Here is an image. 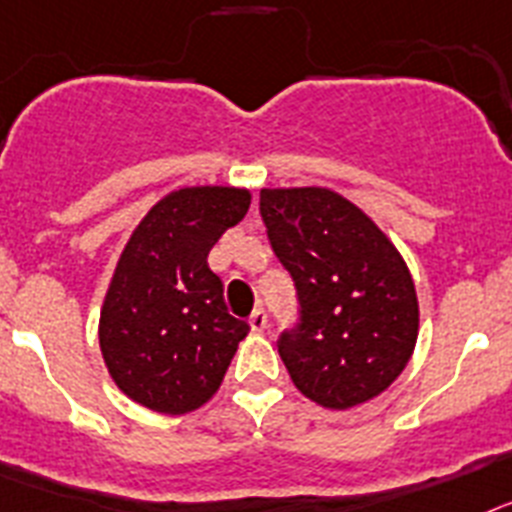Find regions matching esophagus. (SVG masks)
<instances>
[{"label":"esophagus","mask_w":512,"mask_h":512,"mask_svg":"<svg viewBox=\"0 0 512 512\" xmlns=\"http://www.w3.org/2000/svg\"><path fill=\"white\" fill-rule=\"evenodd\" d=\"M250 330L255 332V335H260V332L268 330V314L262 309H255L252 311V317H250Z\"/></svg>","instance_id":"obj_1"}]
</instances>
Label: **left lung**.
<instances>
[{
	"mask_svg": "<svg viewBox=\"0 0 512 512\" xmlns=\"http://www.w3.org/2000/svg\"><path fill=\"white\" fill-rule=\"evenodd\" d=\"M260 211L299 288L301 327L278 342L293 386L324 410L371 402L410 363L420 332L402 252L330 188H262Z\"/></svg>",
	"mask_w": 512,
	"mask_h": 512,
	"instance_id": "obj_1",
	"label": "left lung"
}]
</instances>
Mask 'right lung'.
Masks as SVG:
<instances>
[{
	"instance_id": "obj_1",
	"label": "right lung",
	"mask_w": 512,
	"mask_h": 512,
	"mask_svg": "<svg viewBox=\"0 0 512 512\" xmlns=\"http://www.w3.org/2000/svg\"><path fill=\"white\" fill-rule=\"evenodd\" d=\"M252 190L193 185L159 198L131 231L100 309L115 386L159 415H188L219 391L250 327L226 311L208 252L250 211Z\"/></svg>"
}]
</instances>
